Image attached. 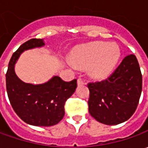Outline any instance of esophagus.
<instances>
[{
	"instance_id": "1",
	"label": "esophagus",
	"mask_w": 148,
	"mask_h": 148,
	"mask_svg": "<svg viewBox=\"0 0 148 148\" xmlns=\"http://www.w3.org/2000/svg\"><path fill=\"white\" fill-rule=\"evenodd\" d=\"M77 85H78V86H82V85H85V82L83 81L82 79L79 78V79L77 80Z\"/></svg>"
}]
</instances>
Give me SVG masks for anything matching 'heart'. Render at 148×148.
<instances>
[{"label": "heart", "instance_id": "obj_1", "mask_svg": "<svg viewBox=\"0 0 148 148\" xmlns=\"http://www.w3.org/2000/svg\"><path fill=\"white\" fill-rule=\"evenodd\" d=\"M121 52L115 43L104 42L79 46L71 53V62L79 67H89V75L95 80H105L114 71Z\"/></svg>", "mask_w": 148, "mask_h": 148}]
</instances>
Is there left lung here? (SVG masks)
I'll list each match as a JSON object with an SVG mask.
<instances>
[{
	"instance_id": "8db88e82",
	"label": "left lung",
	"mask_w": 148,
	"mask_h": 148,
	"mask_svg": "<svg viewBox=\"0 0 148 148\" xmlns=\"http://www.w3.org/2000/svg\"><path fill=\"white\" fill-rule=\"evenodd\" d=\"M142 81L137 58L128 55L107 80L88 85L90 115L106 125L127 121L138 105Z\"/></svg>"
}]
</instances>
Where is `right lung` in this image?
Returning a JSON list of instances; mask_svg holds the SVG:
<instances>
[{
    "mask_svg": "<svg viewBox=\"0 0 148 148\" xmlns=\"http://www.w3.org/2000/svg\"><path fill=\"white\" fill-rule=\"evenodd\" d=\"M44 45V39L37 38L23 43L12 55L5 75L6 90L14 112L26 123L39 127L53 126L62 119L66 101L77 86V80L66 82L58 76L42 84L26 83L17 77L14 66L20 55Z\"/></svg>",
    "mask_w": 148,
    "mask_h": 148,
    "instance_id": "right-lung-1",
    "label": "right lung"
}]
</instances>
